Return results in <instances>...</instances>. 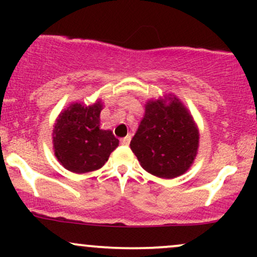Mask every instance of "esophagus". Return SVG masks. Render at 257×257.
I'll use <instances>...</instances> for the list:
<instances>
[{
  "mask_svg": "<svg viewBox=\"0 0 257 257\" xmlns=\"http://www.w3.org/2000/svg\"><path fill=\"white\" fill-rule=\"evenodd\" d=\"M131 140H132V137L131 135H126L125 138H123V139H120V144H122V145H129V143H131Z\"/></svg>",
  "mask_w": 257,
  "mask_h": 257,
  "instance_id": "obj_1",
  "label": "esophagus"
}]
</instances>
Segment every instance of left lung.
<instances>
[{
    "label": "left lung",
    "instance_id": "1",
    "mask_svg": "<svg viewBox=\"0 0 257 257\" xmlns=\"http://www.w3.org/2000/svg\"><path fill=\"white\" fill-rule=\"evenodd\" d=\"M149 101L131 149L152 175L173 179L184 174L197 155L199 134L184 105L174 96Z\"/></svg>",
    "mask_w": 257,
    "mask_h": 257
}]
</instances>
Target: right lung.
Here are the masks:
<instances>
[{"instance_id": "1", "label": "right lung", "mask_w": 257, "mask_h": 257, "mask_svg": "<svg viewBox=\"0 0 257 257\" xmlns=\"http://www.w3.org/2000/svg\"><path fill=\"white\" fill-rule=\"evenodd\" d=\"M101 104H73L60 113L53 132L58 161L67 170L77 174L94 172L107 162L118 146L111 131L100 129Z\"/></svg>"}]
</instances>
